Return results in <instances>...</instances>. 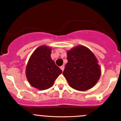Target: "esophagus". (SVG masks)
I'll return each instance as SVG.
<instances>
[{"mask_svg":"<svg viewBox=\"0 0 121 121\" xmlns=\"http://www.w3.org/2000/svg\"><path fill=\"white\" fill-rule=\"evenodd\" d=\"M64 68H65L64 65H62V66H61V67H60V69L62 70V71H63L64 69Z\"/></svg>","mask_w":121,"mask_h":121,"instance_id":"obj_1","label":"esophagus"}]
</instances>
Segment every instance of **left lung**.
<instances>
[{
    "mask_svg": "<svg viewBox=\"0 0 121 121\" xmlns=\"http://www.w3.org/2000/svg\"><path fill=\"white\" fill-rule=\"evenodd\" d=\"M67 60L63 73L72 88L86 91L96 84L100 76V68L89 49L76 46L67 52Z\"/></svg>",
    "mask_w": 121,
    "mask_h": 121,
    "instance_id": "8db88e82",
    "label": "left lung"
}]
</instances>
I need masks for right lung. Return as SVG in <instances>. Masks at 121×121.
I'll use <instances>...</instances> for the list:
<instances>
[{"instance_id":"right-lung-1","label":"right lung","mask_w":121,"mask_h":121,"mask_svg":"<svg viewBox=\"0 0 121 121\" xmlns=\"http://www.w3.org/2000/svg\"><path fill=\"white\" fill-rule=\"evenodd\" d=\"M51 49L41 46L34 52L26 67V74L29 83L41 90L49 88L54 84L62 70L50 57Z\"/></svg>"}]
</instances>
